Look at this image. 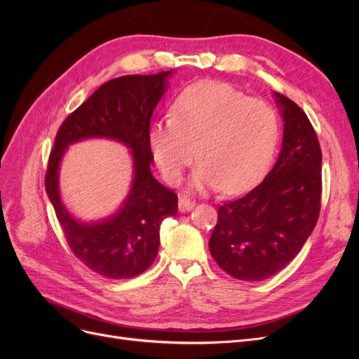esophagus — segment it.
Here are the masks:
<instances>
[{
  "label": "esophagus",
  "instance_id": "1",
  "mask_svg": "<svg viewBox=\"0 0 359 359\" xmlns=\"http://www.w3.org/2000/svg\"><path fill=\"white\" fill-rule=\"evenodd\" d=\"M194 206H196V202H193L187 198H181L180 202H178V208H180L181 212H189L194 208Z\"/></svg>",
  "mask_w": 359,
  "mask_h": 359
}]
</instances>
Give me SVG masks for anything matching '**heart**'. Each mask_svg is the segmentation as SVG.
<instances>
[{
  "instance_id": "1",
  "label": "heart",
  "mask_w": 359,
  "mask_h": 359,
  "mask_svg": "<svg viewBox=\"0 0 359 359\" xmlns=\"http://www.w3.org/2000/svg\"><path fill=\"white\" fill-rule=\"evenodd\" d=\"M173 118L156 123L149 145L163 178L180 182L199 157L193 187L241 194L264 178L278 142V119L268 103L235 86L205 81L184 90Z\"/></svg>"
}]
</instances>
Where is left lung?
I'll list each match as a JSON object with an SVG mask.
<instances>
[{"instance_id":"1","label":"left lung","mask_w":359,"mask_h":359,"mask_svg":"<svg viewBox=\"0 0 359 359\" xmlns=\"http://www.w3.org/2000/svg\"><path fill=\"white\" fill-rule=\"evenodd\" d=\"M283 118V142L274 168L241 199L219 208L211 256L227 274L262 281L295 257L318 223L322 151L306 112L274 93Z\"/></svg>"}]
</instances>
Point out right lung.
I'll use <instances>...</instances> for the list:
<instances>
[{"label": "right lung", "mask_w": 359, "mask_h": 359, "mask_svg": "<svg viewBox=\"0 0 359 359\" xmlns=\"http://www.w3.org/2000/svg\"><path fill=\"white\" fill-rule=\"evenodd\" d=\"M169 72L128 74L103 83L70 114L58 130L49 156L46 193L74 256L106 278H132L154 262L160 224L177 215L178 196L153 177L154 156L149 121L168 90ZM102 137L126 144L133 153L134 180L118 211L103 221L74 219L59 193V165L69 144Z\"/></svg>", "instance_id": "obj_1"}]
</instances>
